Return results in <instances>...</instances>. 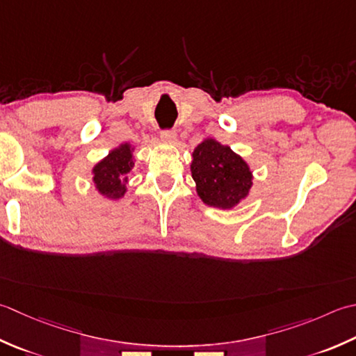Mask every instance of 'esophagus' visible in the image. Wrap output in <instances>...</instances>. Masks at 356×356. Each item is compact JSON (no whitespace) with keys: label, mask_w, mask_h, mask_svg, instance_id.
I'll use <instances>...</instances> for the list:
<instances>
[{"label":"esophagus","mask_w":356,"mask_h":356,"mask_svg":"<svg viewBox=\"0 0 356 356\" xmlns=\"http://www.w3.org/2000/svg\"><path fill=\"white\" fill-rule=\"evenodd\" d=\"M160 137H162V140L165 143H174V142H176V132H174L172 129L162 131V134H160Z\"/></svg>","instance_id":"34e87169"}]
</instances>
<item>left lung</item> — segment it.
Listing matches in <instances>:
<instances>
[{
    "label": "left lung",
    "instance_id": "left-lung-1",
    "mask_svg": "<svg viewBox=\"0 0 356 356\" xmlns=\"http://www.w3.org/2000/svg\"><path fill=\"white\" fill-rule=\"evenodd\" d=\"M191 176L196 193L205 205L233 210L248 197L253 171L239 154L214 137L202 140L191 154Z\"/></svg>",
    "mask_w": 356,
    "mask_h": 356
}]
</instances>
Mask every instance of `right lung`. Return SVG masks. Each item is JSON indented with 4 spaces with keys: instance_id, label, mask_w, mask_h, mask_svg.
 Returning <instances> with one entry per match:
<instances>
[{
    "instance_id": "right-lung-1",
    "label": "right lung",
    "mask_w": 356,
    "mask_h": 356,
    "mask_svg": "<svg viewBox=\"0 0 356 356\" xmlns=\"http://www.w3.org/2000/svg\"><path fill=\"white\" fill-rule=\"evenodd\" d=\"M136 146L124 142L108 152L92 166V182L95 191L109 200L124 197L128 191L129 172L134 170Z\"/></svg>"
}]
</instances>
